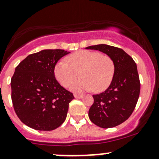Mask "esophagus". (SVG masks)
<instances>
[{"label":"esophagus","instance_id":"esophagus-1","mask_svg":"<svg viewBox=\"0 0 159 159\" xmlns=\"http://www.w3.org/2000/svg\"><path fill=\"white\" fill-rule=\"evenodd\" d=\"M74 96H75V98H78V99H81L83 98L82 94H74Z\"/></svg>","mask_w":159,"mask_h":159}]
</instances>
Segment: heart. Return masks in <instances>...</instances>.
Instances as JSON below:
<instances>
[{"mask_svg": "<svg viewBox=\"0 0 159 159\" xmlns=\"http://www.w3.org/2000/svg\"><path fill=\"white\" fill-rule=\"evenodd\" d=\"M59 61L54 68L56 79L63 87L68 88L80 75L82 78L72 83L70 89L84 91L92 89L102 91L110 85L115 73V65L109 56L98 51H79Z\"/></svg>", "mask_w": 159, "mask_h": 159, "instance_id": "1", "label": "heart"}]
</instances>
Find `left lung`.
<instances>
[{"instance_id":"left-lung-1","label":"left lung","mask_w":159,"mask_h":159,"mask_svg":"<svg viewBox=\"0 0 159 159\" xmlns=\"http://www.w3.org/2000/svg\"><path fill=\"white\" fill-rule=\"evenodd\" d=\"M109 56L115 65V73L109 87L94 94V103L89 111L90 120L103 129L115 127L131 116L140 94V81L137 65L122 49L108 44L89 46Z\"/></svg>"}]
</instances>
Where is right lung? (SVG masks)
Segmentation results:
<instances>
[{
    "mask_svg": "<svg viewBox=\"0 0 159 159\" xmlns=\"http://www.w3.org/2000/svg\"><path fill=\"white\" fill-rule=\"evenodd\" d=\"M69 51L46 49L28 55L15 68L11 80L16 115L28 127L52 131L63 124L73 94L54 77L57 62Z\"/></svg>",
    "mask_w": 159,
    "mask_h": 159,
    "instance_id": "right-lung-1",
    "label": "right lung"
}]
</instances>
